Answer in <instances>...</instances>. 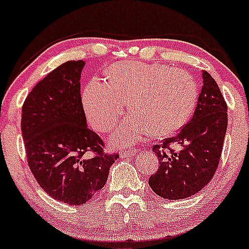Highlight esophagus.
Wrapping results in <instances>:
<instances>
[{"label":"esophagus","instance_id":"34e87169","mask_svg":"<svg viewBox=\"0 0 249 249\" xmlns=\"http://www.w3.org/2000/svg\"><path fill=\"white\" fill-rule=\"evenodd\" d=\"M136 153H138V149H129V151H122L121 153H120V158H121V159H125V158H130V157L135 156Z\"/></svg>","mask_w":249,"mask_h":249}]
</instances>
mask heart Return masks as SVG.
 <instances>
[{
	"mask_svg": "<svg viewBox=\"0 0 249 249\" xmlns=\"http://www.w3.org/2000/svg\"><path fill=\"white\" fill-rule=\"evenodd\" d=\"M108 79H91L82 100L90 124L101 133L117 124L128 101L133 114L111 136L115 145L133 143L151 132L158 138L175 134L188 124L198 97L192 74L160 63L117 64Z\"/></svg>",
	"mask_w": 249,
	"mask_h": 249,
	"instance_id": "heart-1",
	"label": "heart"
}]
</instances>
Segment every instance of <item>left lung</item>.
Instances as JSON below:
<instances>
[{
  "mask_svg": "<svg viewBox=\"0 0 249 249\" xmlns=\"http://www.w3.org/2000/svg\"><path fill=\"white\" fill-rule=\"evenodd\" d=\"M203 85L191 120L173 138L154 145L159 168L149 177L152 190L166 199H183L200 191L217 170L228 114L227 103L215 79L203 71ZM179 144L180 151L170 148Z\"/></svg>",
  "mask_w": 249,
  "mask_h": 249,
  "instance_id": "1",
  "label": "left lung"
}]
</instances>
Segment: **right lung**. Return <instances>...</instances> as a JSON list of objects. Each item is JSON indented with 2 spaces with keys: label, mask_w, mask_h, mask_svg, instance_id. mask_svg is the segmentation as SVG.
I'll list each match as a JSON object with an SVG mask.
<instances>
[{
  "label": "right lung",
  "mask_w": 249,
  "mask_h": 249,
  "mask_svg": "<svg viewBox=\"0 0 249 249\" xmlns=\"http://www.w3.org/2000/svg\"><path fill=\"white\" fill-rule=\"evenodd\" d=\"M85 63L70 60L41 79L22 106L21 130L28 166L52 198L81 205L107 183L119 154L88 128L81 97Z\"/></svg>",
  "instance_id": "obj_1"
}]
</instances>
